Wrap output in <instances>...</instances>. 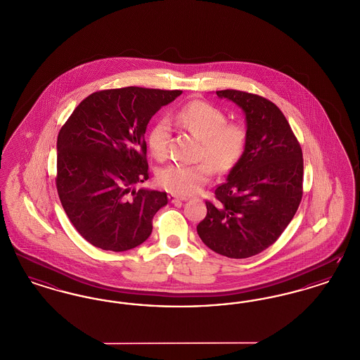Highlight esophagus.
<instances>
[{"label": "esophagus", "instance_id": "1", "mask_svg": "<svg viewBox=\"0 0 360 360\" xmlns=\"http://www.w3.org/2000/svg\"><path fill=\"white\" fill-rule=\"evenodd\" d=\"M169 200H170V202H181V201H186L188 198L186 197H179V195H176V194H169Z\"/></svg>", "mask_w": 360, "mask_h": 360}]
</instances>
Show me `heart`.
Listing matches in <instances>:
<instances>
[{
	"label": "heart",
	"instance_id": "1",
	"mask_svg": "<svg viewBox=\"0 0 360 360\" xmlns=\"http://www.w3.org/2000/svg\"><path fill=\"white\" fill-rule=\"evenodd\" d=\"M174 120L201 139L200 158L205 160L195 165L172 163L163 167L158 172V184L167 191L178 195L194 194L212 178V165L217 172H228L244 154L248 137L245 127L226 121L225 112L212 103L202 100L188 101L175 112ZM169 139V121H156L147 135V143L158 160L167 158Z\"/></svg>",
	"mask_w": 360,
	"mask_h": 360
}]
</instances>
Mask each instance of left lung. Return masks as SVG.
Listing matches in <instances>:
<instances>
[{
	"label": "left lung",
	"instance_id": "8db88e82",
	"mask_svg": "<svg viewBox=\"0 0 360 360\" xmlns=\"http://www.w3.org/2000/svg\"><path fill=\"white\" fill-rule=\"evenodd\" d=\"M216 94L243 109L247 121L244 154L206 201L197 225L212 251L233 259L254 257L274 244L294 217L302 198V150L275 103L240 90Z\"/></svg>",
	"mask_w": 360,
	"mask_h": 360
}]
</instances>
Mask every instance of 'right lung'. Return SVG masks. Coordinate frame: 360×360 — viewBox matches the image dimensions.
Masks as SVG:
<instances>
[{
  "label": "right lung",
  "instance_id": "obj_1",
  "mask_svg": "<svg viewBox=\"0 0 360 360\" xmlns=\"http://www.w3.org/2000/svg\"><path fill=\"white\" fill-rule=\"evenodd\" d=\"M181 90L109 89L79 103L58 135L56 188L78 233L121 252L150 238L166 191L135 186L148 179L144 134L155 113Z\"/></svg>",
  "mask_w": 360,
  "mask_h": 360
}]
</instances>
